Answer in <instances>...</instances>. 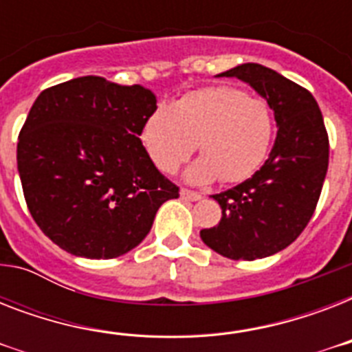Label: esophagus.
Here are the masks:
<instances>
[{"instance_id": "obj_1", "label": "esophagus", "mask_w": 352, "mask_h": 352, "mask_svg": "<svg viewBox=\"0 0 352 352\" xmlns=\"http://www.w3.org/2000/svg\"><path fill=\"white\" fill-rule=\"evenodd\" d=\"M181 197L186 199V201H199V199L203 197V195H201V193H197V192H192V190H186V188H182Z\"/></svg>"}]
</instances>
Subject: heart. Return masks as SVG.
Segmentation results:
<instances>
[{
	"instance_id": "1",
	"label": "heart",
	"mask_w": 352,
	"mask_h": 352,
	"mask_svg": "<svg viewBox=\"0 0 352 352\" xmlns=\"http://www.w3.org/2000/svg\"><path fill=\"white\" fill-rule=\"evenodd\" d=\"M272 135L270 106L234 87H206L175 106L159 104L140 127L146 153L164 173H175L197 142L203 157L186 170L195 184L248 179L267 159Z\"/></svg>"
}]
</instances>
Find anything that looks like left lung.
Here are the masks:
<instances>
[{
	"label": "left lung",
	"instance_id": "1",
	"mask_svg": "<svg viewBox=\"0 0 352 352\" xmlns=\"http://www.w3.org/2000/svg\"><path fill=\"white\" fill-rule=\"evenodd\" d=\"M217 76L239 78L274 111L278 135L259 170L212 197L223 210L219 225L201 239L228 259H261L296 241L311 221L329 168V137L314 96L283 74L243 63Z\"/></svg>",
	"mask_w": 352,
	"mask_h": 352
}]
</instances>
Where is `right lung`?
I'll return each instance as SVG.
<instances>
[{"label":"right lung","mask_w":352,"mask_h":352,"mask_svg":"<svg viewBox=\"0 0 352 352\" xmlns=\"http://www.w3.org/2000/svg\"><path fill=\"white\" fill-rule=\"evenodd\" d=\"M153 91L80 76L41 91L18 138L29 212L69 254L111 259L151 230L157 210L179 197L146 153L140 127Z\"/></svg>","instance_id":"1"}]
</instances>
